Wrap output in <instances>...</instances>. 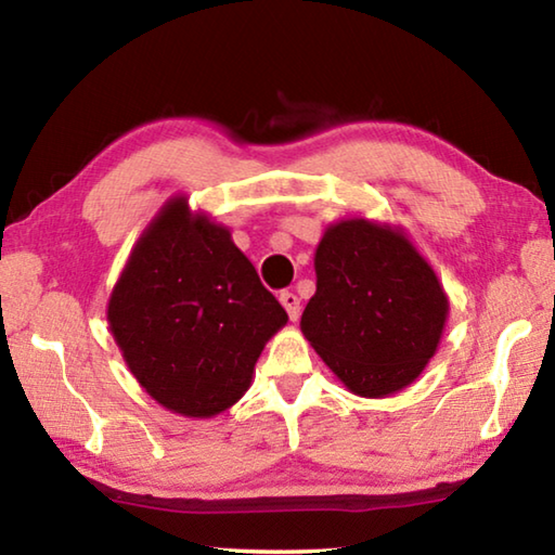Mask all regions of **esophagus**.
Masks as SVG:
<instances>
[{"label":"esophagus","mask_w":555,"mask_h":555,"mask_svg":"<svg viewBox=\"0 0 555 555\" xmlns=\"http://www.w3.org/2000/svg\"><path fill=\"white\" fill-rule=\"evenodd\" d=\"M279 300H281V306L286 308V313H288L291 321H298V315H300V300H298V296L291 294V291H281Z\"/></svg>","instance_id":"obj_1"}]
</instances>
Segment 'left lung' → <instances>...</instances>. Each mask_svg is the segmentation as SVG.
<instances>
[{
    "instance_id": "obj_1",
    "label": "left lung",
    "mask_w": 555,
    "mask_h": 555,
    "mask_svg": "<svg viewBox=\"0 0 555 555\" xmlns=\"http://www.w3.org/2000/svg\"><path fill=\"white\" fill-rule=\"evenodd\" d=\"M300 331L352 393L387 397L418 377L448 318L436 271L406 234L362 218L325 230Z\"/></svg>"
}]
</instances>
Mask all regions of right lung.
I'll return each mask as SVG.
<instances>
[{"label": "right lung", "instance_id": "right-lung-1", "mask_svg": "<svg viewBox=\"0 0 555 555\" xmlns=\"http://www.w3.org/2000/svg\"><path fill=\"white\" fill-rule=\"evenodd\" d=\"M109 331L137 382L168 411L210 418L249 389L288 315L230 230L168 201L112 288Z\"/></svg>", "mask_w": 555, "mask_h": 555}]
</instances>
